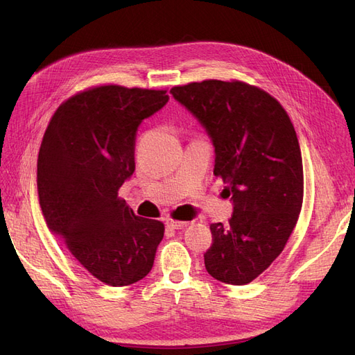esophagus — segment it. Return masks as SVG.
I'll use <instances>...</instances> for the list:
<instances>
[{
	"label": "esophagus",
	"instance_id": "obj_1",
	"mask_svg": "<svg viewBox=\"0 0 355 355\" xmlns=\"http://www.w3.org/2000/svg\"><path fill=\"white\" fill-rule=\"evenodd\" d=\"M166 225L168 228H171V230H184V228H187L188 225H189V222H185V220H173V219H167L166 220Z\"/></svg>",
	"mask_w": 355,
	"mask_h": 355
}]
</instances>
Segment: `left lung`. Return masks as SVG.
<instances>
[{
    "label": "left lung",
    "mask_w": 355,
    "mask_h": 355,
    "mask_svg": "<svg viewBox=\"0 0 355 355\" xmlns=\"http://www.w3.org/2000/svg\"><path fill=\"white\" fill-rule=\"evenodd\" d=\"M170 93L207 132L216 155L213 173L227 184L234 206L228 225H210L204 265L222 283H250L283 252L302 207L295 127L280 102L241 81L206 80Z\"/></svg>",
    "instance_id": "obj_1"
}]
</instances>
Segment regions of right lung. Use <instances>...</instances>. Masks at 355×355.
Returning a JSON list of instances; mask_svg holds the SVG:
<instances>
[{
	"label": "right lung",
	"mask_w": 355,
	"mask_h": 355,
	"mask_svg": "<svg viewBox=\"0 0 355 355\" xmlns=\"http://www.w3.org/2000/svg\"><path fill=\"white\" fill-rule=\"evenodd\" d=\"M168 102L167 90L101 85L63 102L42 137L37 187L50 232L102 283L133 284L151 271L164 237L118 189L135 171L137 127Z\"/></svg>",
	"instance_id": "add662e5"
}]
</instances>
